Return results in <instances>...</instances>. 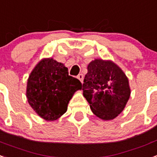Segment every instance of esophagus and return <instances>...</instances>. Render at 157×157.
<instances>
[{"label": "esophagus", "instance_id": "esophagus-1", "mask_svg": "<svg viewBox=\"0 0 157 157\" xmlns=\"http://www.w3.org/2000/svg\"><path fill=\"white\" fill-rule=\"evenodd\" d=\"M77 78L80 80V81H81V83H83V80H84V75L83 74H79L78 76H77Z\"/></svg>", "mask_w": 157, "mask_h": 157}]
</instances>
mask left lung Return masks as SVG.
I'll use <instances>...</instances> for the list:
<instances>
[{
  "instance_id": "1",
  "label": "left lung",
  "mask_w": 157,
  "mask_h": 157,
  "mask_svg": "<svg viewBox=\"0 0 157 157\" xmlns=\"http://www.w3.org/2000/svg\"><path fill=\"white\" fill-rule=\"evenodd\" d=\"M82 90L92 112L105 121L114 119L123 111L131 93L121 68L111 60L101 59L89 64Z\"/></svg>"
}]
</instances>
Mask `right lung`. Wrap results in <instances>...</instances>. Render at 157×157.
I'll return each instance as SVG.
<instances>
[{
	"label": "right lung",
	"mask_w": 157,
	"mask_h": 157,
	"mask_svg": "<svg viewBox=\"0 0 157 157\" xmlns=\"http://www.w3.org/2000/svg\"><path fill=\"white\" fill-rule=\"evenodd\" d=\"M82 89L78 79L52 58L38 63L28 79L26 97L34 111L46 121H55L67 111L74 93Z\"/></svg>",
	"instance_id": "add662e5"
}]
</instances>
